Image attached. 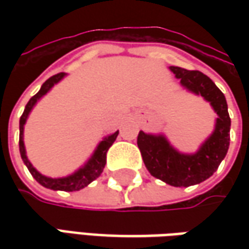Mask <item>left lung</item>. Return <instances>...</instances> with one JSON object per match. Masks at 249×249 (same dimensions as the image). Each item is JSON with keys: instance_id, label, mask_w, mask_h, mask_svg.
<instances>
[{"instance_id": "8db88e82", "label": "left lung", "mask_w": 249, "mask_h": 249, "mask_svg": "<svg viewBox=\"0 0 249 249\" xmlns=\"http://www.w3.org/2000/svg\"><path fill=\"white\" fill-rule=\"evenodd\" d=\"M169 69L180 80L183 89L201 95L211 104L217 115L215 129L194 154L180 152L162 133L152 134L140 131L137 145L145 167L152 176L169 186H196L212 176L225 159L230 145L231 120L225 94L208 76L198 71H187L178 66H169Z\"/></svg>"}]
</instances>
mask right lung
I'll list each match as a JSON object with an SVG mask.
<instances>
[{
    "label": "right lung",
    "mask_w": 249,
    "mask_h": 249,
    "mask_svg": "<svg viewBox=\"0 0 249 249\" xmlns=\"http://www.w3.org/2000/svg\"><path fill=\"white\" fill-rule=\"evenodd\" d=\"M65 76H66V73H58L53 77H50L47 82L43 83L40 91L27 102V105H26V108L23 110V115L20 116V120H19V151H20V157H22L24 165L27 166L29 172L32 173V176L37 180V183H40L43 187L53 190V191H79V190L89 186L91 181H94L97 177L101 176V173H102V170L105 167V163H107V152H108L110 145L113 144V141L116 140L119 131H115L113 134L104 137L102 141H100V144L97 145V148L94 149V152L89 158V160L82 167H79L76 172H73L72 175L65 177H48L41 175L27 158L23 141L24 124L27 122L30 112L34 108V105L41 100L55 84L61 82Z\"/></svg>",
    "instance_id": "obj_1"
}]
</instances>
